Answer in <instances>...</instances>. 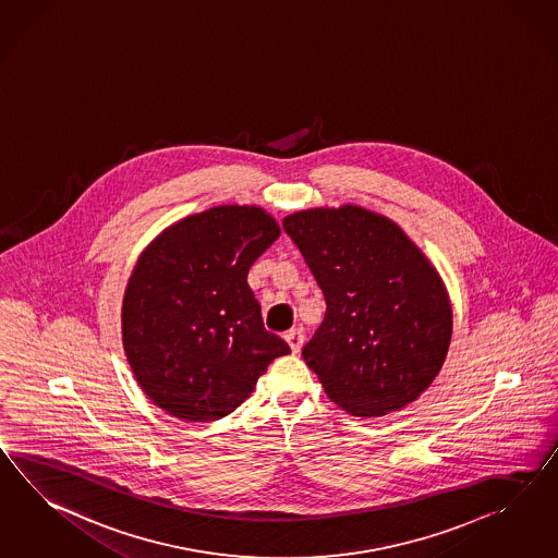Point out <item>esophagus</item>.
Wrapping results in <instances>:
<instances>
[{"mask_svg": "<svg viewBox=\"0 0 558 558\" xmlns=\"http://www.w3.org/2000/svg\"><path fill=\"white\" fill-rule=\"evenodd\" d=\"M284 339L292 349V353L301 351L302 343H304V335H302L301 329H290V331L284 332Z\"/></svg>", "mask_w": 558, "mask_h": 558, "instance_id": "34e87169", "label": "esophagus"}]
</instances>
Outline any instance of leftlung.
<instances>
[{
    "label": "left lung",
    "mask_w": 558,
    "mask_h": 558,
    "mask_svg": "<svg viewBox=\"0 0 558 558\" xmlns=\"http://www.w3.org/2000/svg\"><path fill=\"white\" fill-rule=\"evenodd\" d=\"M327 313L302 357L351 416H384L430 388L451 345L449 292L430 259L386 215L360 205L287 215Z\"/></svg>",
    "instance_id": "8db88e82"
}]
</instances>
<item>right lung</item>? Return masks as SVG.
Returning <instances> with one entry per match:
<instances>
[{
	"mask_svg": "<svg viewBox=\"0 0 558 558\" xmlns=\"http://www.w3.org/2000/svg\"><path fill=\"white\" fill-rule=\"evenodd\" d=\"M280 235L256 205H221L166 227L137 257L121 339L137 386L166 414L219 421L290 347L264 329L247 271Z\"/></svg>",
	"mask_w": 558,
	"mask_h": 558,
	"instance_id": "add662e5",
	"label": "right lung"
}]
</instances>
